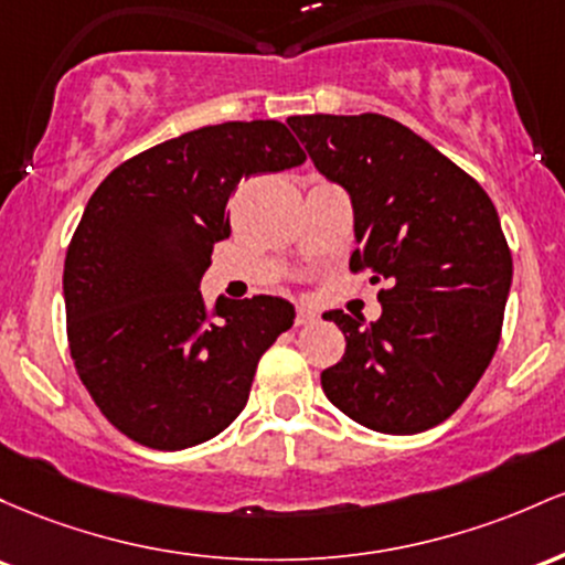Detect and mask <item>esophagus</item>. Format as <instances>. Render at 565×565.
<instances>
[{
    "label": "esophagus",
    "mask_w": 565,
    "mask_h": 565,
    "mask_svg": "<svg viewBox=\"0 0 565 565\" xmlns=\"http://www.w3.org/2000/svg\"><path fill=\"white\" fill-rule=\"evenodd\" d=\"M317 320V312L312 307H299L296 309V326H309Z\"/></svg>",
    "instance_id": "esophagus-1"
}]
</instances>
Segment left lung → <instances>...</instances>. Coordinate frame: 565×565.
<instances>
[{"instance_id":"obj_1","label":"left lung","mask_w":565,"mask_h":565,"mask_svg":"<svg viewBox=\"0 0 565 565\" xmlns=\"http://www.w3.org/2000/svg\"><path fill=\"white\" fill-rule=\"evenodd\" d=\"M309 160L350 194V266L371 271L382 317L326 312L347 339L320 373L341 414L386 435H414L467 401L497 352L512 256L478 181L382 114L290 117Z\"/></svg>"}]
</instances>
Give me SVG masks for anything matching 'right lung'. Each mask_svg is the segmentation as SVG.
I'll use <instances>...</instances> for the list:
<instances>
[{"label": "right lung", "instance_id": "obj_1", "mask_svg": "<svg viewBox=\"0 0 565 565\" xmlns=\"http://www.w3.org/2000/svg\"><path fill=\"white\" fill-rule=\"evenodd\" d=\"M303 160L277 119L224 122L151 146L93 192L63 264L68 350L130 440L181 451L245 408L258 360L296 309L280 296H221L207 309L200 280L232 232L234 186Z\"/></svg>", "mask_w": 565, "mask_h": 565}]
</instances>
